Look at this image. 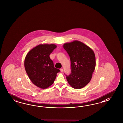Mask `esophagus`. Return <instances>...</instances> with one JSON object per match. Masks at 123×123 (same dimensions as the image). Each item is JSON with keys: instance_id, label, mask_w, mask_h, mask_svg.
I'll list each match as a JSON object with an SVG mask.
<instances>
[{"instance_id": "34e87169", "label": "esophagus", "mask_w": 123, "mask_h": 123, "mask_svg": "<svg viewBox=\"0 0 123 123\" xmlns=\"http://www.w3.org/2000/svg\"><path fill=\"white\" fill-rule=\"evenodd\" d=\"M60 70L61 71V72H63V68H61V69H60Z\"/></svg>"}]
</instances>
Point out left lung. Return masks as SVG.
<instances>
[{"label":"left lung","mask_w":123,"mask_h":123,"mask_svg":"<svg viewBox=\"0 0 123 123\" xmlns=\"http://www.w3.org/2000/svg\"><path fill=\"white\" fill-rule=\"evenodd\" d=\"M63 47L71 61V73L66 77L67 81L74 88H82L91 81L95 69L94 52L89 46L78 41L65 43Z\"/></svg>","instance_id":"obj_1"}]
</instances>
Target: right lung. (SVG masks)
<instances>
[{
  "mask_svg": "<svg viewBox=\"0 0 123 123\" xmlns=\"http://www.w3.org/2000/svg\"><path fill=\"white\" fill-rule=\"evenodd\" d=\"M54 44H40L32 49L26 55L24 67L31 81L41 89L51 86L60 72L55 68L49 55L56 48Z\"/></svg>",
  "mask_w": 123,
  "mask_h": 123,
  "instance_id": "1",
  "label": "right lung"
}]
</instances>
